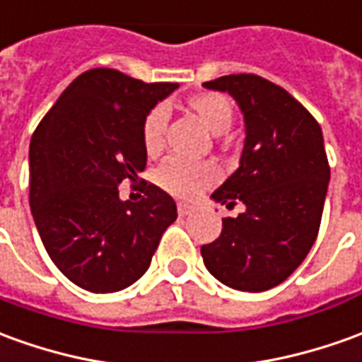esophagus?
Masks as SVG:
<instances>
[{
	"instance_id": "obj_1",
	"label": "esophagus",
	"mask_w": 362,
	"mask_h": 362,
	"mask_svg": "<svg viewBox=\"0 0 362 362\" xmlns=\"http://www.w3.org/2000/svg\"><path fill=\"white\" fill-rule=\"evenodd\" d=\"M192 211H194V207L188 206V204H182V202L178 204V216L186 217V216H189Z\"/></svg>"
}]
</instances>
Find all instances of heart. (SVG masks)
Returning a JSON list of instances; mask_svg holds the SVG:
<instances>
[{"mask_svg": "<svg viewBox=\"0 0 362 362\" xmlns=\"http://www.w3.org/2000/svg\"><path fill=\"white\" fill-rule=\"evenodd\" d=\"M186 110L199 121V125L211 135H221L233 123V105L221 93H196L186 100ZM164 113L155 110L148 113L143 125V146L148 156L163 151ZM156 180L160 188L180 199H192L217 180V168L209 163H186L170 158L158 170Z\"/></svg>", "mask_w": 362, "mask_h": 362, "instance_id": "heart-1", "label": "heart"}]
</instances>
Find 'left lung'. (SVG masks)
Masks as SVG:
<instances>
[{
	"label": "left lung",
	"instance_id": "left-lung-1",
	"mask_svg": "<svg viewBox=\"0 0 362 362\" xmlns=\"http://www.w3.org/2000/svg\"><path fill=\"white\" fill-rule=\"evenodd\" d=\"M204 88L229 93L245 121L239 168L211 194L245 211L225 217L221 235L202 247L204 264L225 286L264 292L304 262L320 231L329 184L322 127L260 76H221Z\"/></svg>",
	"mask_w": 362,
	"mask_h": 362
}]
</instances>
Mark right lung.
<instances>
[{
    "mask_svg": "<svg viewBox=\"0 0 362 362\" xmlns=\"http://www.w3.org/2000/svg\"><path fill=\"white\" fill-rule=\"evenodd\" d=\"M178 84H145L119 70L78 76L33 133L31 214L52 262L76 286L119 292L145 274L174 199L145 184V198H119L123 180L146 166L143 125Z\"/></svg>",
    "mask_w": 362,
    "mask_h": 362,
    "instance_id": "right-lung-1",
    "label": "right lung"
}]
</instances>
